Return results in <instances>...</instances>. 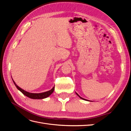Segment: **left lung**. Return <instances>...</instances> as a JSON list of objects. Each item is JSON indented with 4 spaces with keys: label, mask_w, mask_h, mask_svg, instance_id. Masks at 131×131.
<instances>
[{
    "label": "left lung",
    "mask_w": 131,
    "mask_h": 131,
    "mask_svg": "<svg viewBox=\"0 0 131 131\" xmlns=\"http://www.w3.org/2000/svg\"><path fill=\"white\" fill-rule=\"evenodd\" d=\"M76 94L78 95V96L79 97H80V98H81L82 99V100H85V101H88V100H86V99H84V98H82V97H81L80 96H79V95L77 93H76Z\"/></svg>",
    "instance_id": "8db88e82"
}]
</instances>
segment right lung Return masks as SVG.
I'll list each match as a JSON object with an SVG mask.
<instances>
[{
	"label": "right lung",
	"mask_w": 131,
	"mask_h": 131,
	"mask_svg": "<svg viewBox=\"0 0 131 131\" xmlns=\"http://www.w3.org/2000/svg\"><path fill=\"white\" fill-rule=\"evenodd\" d=\"M13 81L15 85L17 88V89L18 90L20 91L23 94L25 95L26 96H27L28 97H29V98H31V99H35V100H39V99H43V98L48 97L49 96H50V95L53 93V92L54 91V86L52 89L50 90V91H46V92H45L39 93H30V92H27V91H26L24 90H23L21 88H19V86H18L16 84V83L13 80Z\"/></svg>",
	"instance_id": "obj_1"
}]
</instances>
